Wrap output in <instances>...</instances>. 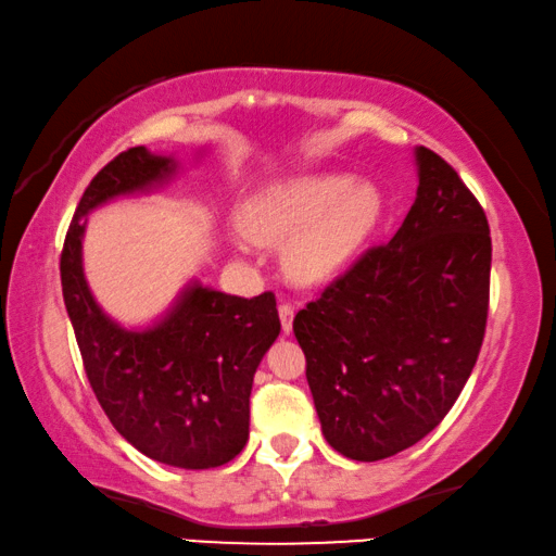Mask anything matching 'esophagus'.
<instances>
[{
	"mask_svg": "<svg viewBox=\"0 0 556 556\" xmlns=\"http://www.w3.org/2000/svg\"><path fill=\"white\" fill-rule=\"evenodd\" d=\"M279 319H281V331L289 333L292 331V321H294V304H279Z\"/></svg>",
	"mask_w": 556,
	"mask_h": 556,
	"instance_id": "esophagus-1",
	"label": "esophagus"
}]
</instances>
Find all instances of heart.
<instances>
[{
  "label": "heart",
  "instance_id": "1",
  "mask_svg": "<svg viewBox=\"0 0 556 556\" xmlns=\"http://www.w3.org/2000/svg\"><path fill=\"white\" fill-rule=\"evenodd\" d=\"M386 213L376 182L349 173H312L271 182L240 207L235 250L247 257L250 240L287 247V267L304 285L339 277L371 242Z\"/></svg>",
  "mask_w": 556,
  "mask_h": 556
}]
</instances>
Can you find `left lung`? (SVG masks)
<instances>
[{
	"label": "left lung",
	"instance_id": "8db88e82",
	"mask_svg": "<svg viewBox=\"0 0 556 556\" xmlns=\"http://www.w3.org/2000/svg\"><path fill=\"white\" fill-rule=\"evenodd\" d=\"M413 155L416 202L393 240L294 316L326 443L361 463L416 445L447 416L488 321L484 210L438 153Z\"/></svg>",
	"mask_w": 556,
	"mask_h": 556
}]
</instances>
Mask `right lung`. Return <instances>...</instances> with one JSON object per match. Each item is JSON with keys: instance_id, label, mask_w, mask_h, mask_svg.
Listing matches in <instances>:
<instances>
[{"instance_id": "obj_1", "label": "right lung", "mask_w": 556, "mask_h": 556, "mask_svg": "<svg viewBox=\"0 0 556 556\" xmlns=\"http://www.w3.org/2000/svg\"><path fill=\"white\" fill-rule=\"evenodd\" d=\"M180 170L146 146L113 157L88 185L61 252V289L88 383L113 428L143 455L185 470L230 463L250 438L254 371L279 337L275 294L244 299L192 279L143 329L111 319L84 275L86 215L143 195Z\"/></svg>"}]
</instances>
